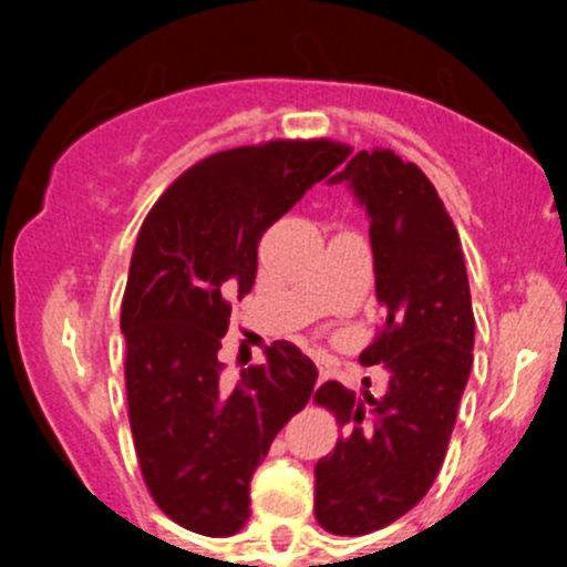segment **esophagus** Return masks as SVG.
<instances>
[{
	"label": "esophagus",
	"instance_id": "34e87169",
	"mask_svg": "<svg viewBox=\"0 0 567 567\" xmlns=\"http://www.w3.org/2000/svg\"><path fill=\"white\" fill-rule=\"evenodd\" d=\"M326 379H331V370L326 368V364H318V381H326Z\"/></svg>",
	"mask_w": 567,
	"mask_h": 567
}]
</instances>
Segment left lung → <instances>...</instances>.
I'll return each mask as SVG.
<instances>
[{
  "label": "left lung",
  "instance_id": "left-lung-1",
  "mask_svg": "<svg viewBox=\"0 0 567 567\" xmlns=\"http://www.w3.org/2000/svg\"><path fill=\"white\" fill-rule=\"evenodd\" d=\"M329 183H348L370 216L384 326L362 351L390 370L386 392L357 398L326 381L316 403L342 436L316 466V518L331 535H368L431 491L472 370L474 312L461 238L436 188L392 151H359Z\"/></svg>",
  "mask_w": 567,
  "mask_h": 567
}]
</instances>
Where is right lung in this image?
Instances as JSON below:
<instances>
[{"label":"right lung","mask_w":567,"mask_h":567,"mask_svg":"<svg viewBox=\"0 0 567 567\" xmlns=\"http://www.w3.org/2000/svg\"><path fill=\"white\" fill-rule=\"evenodd\" d=\"M348 153L331 140L214 153L142 221L120 310L128 420L147 491L181 527L236 535L249 518L257 463L310 400L318 370L293 342H274L233 390L216 353L230 301L255 285L262 233Z\"/></svg>","instance_id":"right-lung-1"}]
</instances>
